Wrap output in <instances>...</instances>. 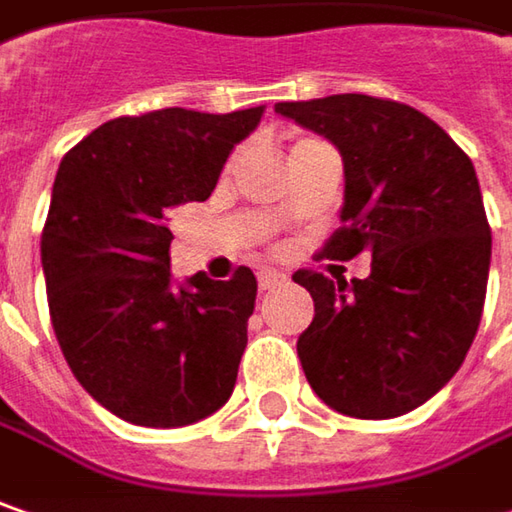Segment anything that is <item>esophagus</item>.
Here are the masks:
<instances>
[{"label": "esophagus", "mask_w": 512, "mask_h": 512, "mask_svg": "<svg viewBox=\"0 0 512 512\" xmlns=\"http://www.w3.org/2000/svg\"><path fill=\"white\" fill-rule=\"evenodd\" d=\"M286 275L284 272H278V269H260L257 272V284H260V289H272V286L284 284Z\"/></svg>", "instance_id": "esophagus-1"}]
</instances>
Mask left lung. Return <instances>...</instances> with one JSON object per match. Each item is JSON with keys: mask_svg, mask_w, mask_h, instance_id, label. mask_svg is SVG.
Wrapping results in <instances>:
<instances>
[{"mask_svg": "<svg viewBox=\"0 0 512 512\" xmlns=\"http://www.w3.org/2000/svg\"><path fill=\"white\" fill-rule=\"evenodd\" d=\"M275 112L342 153V228L324 255L371 252L365 281L292 275L316 301L298 336L307 382L347 417L414 411L458 374L481 324L493 237L475 167L429 115L397 101L327 95Z\"/></svg>", "mask_w": 512, "mask_h": 512, "instance_id": "left-lung-1", "label": "left lung"}]
</instances>
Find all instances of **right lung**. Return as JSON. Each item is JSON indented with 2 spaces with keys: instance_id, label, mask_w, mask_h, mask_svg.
Returning <instances> with one entry per match:
<instances>
[{
  "instance_id": "add662e5",
  "label": "right lung",
  "mask_w": 512,
  "mask_h": 512,
  "mask_svg": "<svg viewBox=\"0 0 512 512\" xmlns=\"http://www.w3.org/2000/svg\"><path fill=\"white\" fill-rule=\"evenodd\" d=\"M263 109L115 118L57 167L40 243L51 324L77 382L127 423L191 426L234 391L255 275L176 284L170 211L211 196Z\"/></svg>"
}]
</instances>
